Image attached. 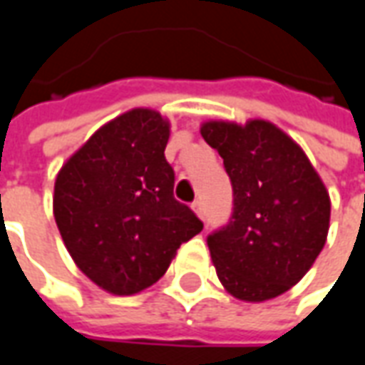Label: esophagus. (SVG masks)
Masks as SVG:
<instances>
[{
	"mask_svg": "<svg viewBox=\"0 0 365 365\" xmlns=\"http://www.w3.org/2000/svg\"><path fill=\"white\" fill-rule=\"evenodd\" d=\"M191 209L197 213V217L205 219V205H203V201L201 200H195L193 203H191Z\"/></svg>",
	"mask_w": 365,
	"mask_h": 365,
	"instance_id": "1",
	"label": "esophagus"
}]
</instances>
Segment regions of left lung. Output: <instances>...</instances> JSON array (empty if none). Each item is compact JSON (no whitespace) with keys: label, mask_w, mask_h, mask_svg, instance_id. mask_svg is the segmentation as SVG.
<instances>
[{"label":"left lung","mask_w":365,"mask_h":365,"mask_svg":"<svg viewBox=\"0 0 365 365\" xmlns=\"http://www.w3.org/2000/svg\"><path fill=\"white\" fill-rule=\"evenodd\" d=\"M201 136L223 158L233 185L229 223L207 237L229 294L262 302L314 264L330 227V197L302 148L267 120H211Z\"/></svg>","instance_id":"left-lung-1"}]
</instances>
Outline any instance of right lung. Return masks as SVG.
I'll return each mask as SVG.
<instances>
[{"label":"right lung","mask_w":365,"mask_h":365,"mask_svg":"<svg viewBox=\"0 0 365 365\" xmlns=\"http://www.w3.org/2000/svg\"><path fill=\"white\" fill-rule=\"evenodd\" d=\"M168 138L160 112L134 108L96 130L57 175L61 237L76 267L106 292L130 297L152 287L180 245L203 229L174 197Z\"/></svg>","instance_id":"1"}]
</instances>
